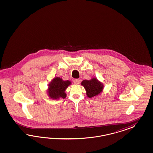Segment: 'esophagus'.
Wrapping results in <instances>:
<instances>
[{
  "label": "esophagus",
  "instance_id": "obj_1",
  "mask_svg": "<svg viewBox=\"0 0 153 153\" xmlns=\"http://www.w3.org/2000/svg\"><path fill=\"white\" fill-rule=\"evenodd\" d=\"M74 82L75 85H79L80 83V81L79 79H74Z\"/></svg>",
  "mask_w": 153,
  "mask_h": 153
}]
</instances>
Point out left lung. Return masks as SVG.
Wrapping results in <instances>:
<instances>
[{
	"mask_svg": "<svg viewBox=\"0 0 153 153\" xmlns=\"http://www.w3.org/2000/svg\"><path fill=\"white\" fill-rule=\"evenodd\" d=\"M81 84L85 89L86 95L89 98L99 95L102 92L104 88L102 82L95 77H93L89 80L85 79Z\"/></svg>",
	"mask_w": 153,
	"mask_h": 153,
	"instance_id": "obj_1",
	"label": "left lung"
}]
</instances>
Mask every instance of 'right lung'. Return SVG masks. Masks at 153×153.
Segmentation results:
<instances>
[{
  "label": "right lung",
  "mask_w": 153,
  "mask_h": 153,
  "mask_svg": "<svg viewBox=\"0 0 153 153\" xmlns=\"http://www.w3.org/2000/svg\"><path fill=\"white\" fill-rule=\"evenodd\" d=\"M69 80L64 81L60 77H56L51 79L48 84L46 93L50 99L53 100H59L60 98L65 99L67 94L65 91L71 85Z\"/></svg>",
  "instance_id": "add662e5"
}]
</instances>
